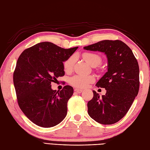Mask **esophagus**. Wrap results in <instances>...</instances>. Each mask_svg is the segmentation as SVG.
<instances>
[{"mask_svg": "<svg viewBox=\"0 0 150 150\" xmlns=\"http://www.w3.org/2000/svg\"><path fill=\"white\" fill-rule=\"evenodd\" d=\"M74 91H75V92H76V93H81L82 91H83V90L79 89V88H75Z\"/></svg>", "mask_w": 150, "mask_h": 150, "instance_id": "34e87169", "label": "esophagus"}]
</instances>
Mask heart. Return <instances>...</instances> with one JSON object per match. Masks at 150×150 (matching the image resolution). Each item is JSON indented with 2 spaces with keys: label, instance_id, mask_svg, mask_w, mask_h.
I'll list each match as a JSON object with an SVG mask.
<instances>
[{
  "label": "heart",
  "instance_id": "heart-1",
  "mask_svg": "<svg viewBox=\"0 0 150 150\" xmlns=\"http://www.w3.org/2000/svg\"><path fill=\"white\" fill-rule=\"evenodd\" d=\"M83 59L87 62L92 67H96L99 65L102 62V57L98 54L91 52H85L83 55ZM76 61V57L72 56L69 57L65 62L63 63V68L67 72H71L74 67ZM94 81V76L91 75H83V74H75L72 76L69 79V83L72 86L78 88H84L87 85L93 83Z\"/></svg>",
  "mask_w": 150,
  "mask_h": 150
}]
</instances>
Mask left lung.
Wrapping results in <instances>:
<instances>
[{
	"instance_id": "1",
	"label": "left lung",
	"mask_w": 150,
	"mask_h": 150,
	"mask_svg": "<svg viewBox=\"0 0 150 150\" xmlns=\"http://www.w3.org/2000/svg\"><path fill=\"white\" fill-rule=\"evenodd\" d=\"M104 53L108 59V72L96 85L105 88L100 97L93 91V99L87 103L88 114L100 124H112L129 111L139 89V67L132 50L119 40H103L83 47Z\"/></svg>"
}]
</instances>
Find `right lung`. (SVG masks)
<instances>
[{
  "mask_svg": "<svg viewBox=\"0 0 150 150\" xmlns=\"http://www.w3.org/2000/svg\"><path fill=\"white\" fill-rule=\"evenodd\" d=\"M65 49L42 42L24 50L17 60L13 83L18 104L33 123L42 127L56 126L67 113V102L74 89L66 85L53 90L51 82L65 75L63 62L78 49Z\"/></svg>",
  "mask_w": 150,
  "mask_h": 150,
  "instance_id": "add662e5",
  "label": "right lung"
}]
</instances>
